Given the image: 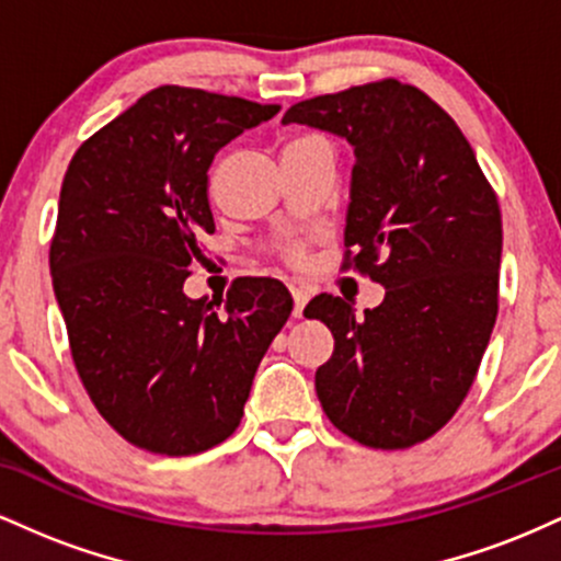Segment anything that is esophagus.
<instances>
[{
  "label": "esophagus",
  "mask_w": 561,
  "mask_h": 561,
  "mask_svg": "<svg viewBox=\"0 0 561 561\" xmlns=\"http://www.w3.org/2000/svg\"><path fill=\"white\" fill-rule=\"evenodd\" d=\"M289 293H293V300H295L293 317L300 319L302 317V308H306V302H308V293L302 287H293V289H289Z\"/></svg>",
  "instance_id": "esophagus-1"
}]
</instances>
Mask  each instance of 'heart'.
<instances>
[{
  "instance_id": "1",
  "label": "heart",
  "mask_w": 561,
  "mask_h": 561,
  "mask_svg": "<svg viewBox=\"0 0 561 561\" xmlns=\"http://www.w3.org/2000/svg\"><path fill=\"white\" fill-rule=\"evenodd\" d=\"M289 255H293V259H298V255H300V253H298V250H293V253H289Z\"/></svg>"
}]
</instances>
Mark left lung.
Returning a JSON list of instances; mask_svg holds the SVG:
<instances>
[{
    "instance_id": "1",
    "label": "left lung",
    "mask_w": 561,
    "mask_h": 561,
    "mask_svg": "<svg viewBox=\"0 0 561 561\" xmlns=\"http://www.w3.org/2000/svg\"><path fill=\"white\" fill-rule=\"evenodd\" d=\"M282 124L353 145L343 268L385 287L362 319L327 293L302 311L334 337L332 358L317 369L321 409L362 446H416L456 414L491 340L499 197L461 128L411 83L382 79L311 96Z\"/></svg>"
}]
</instances>
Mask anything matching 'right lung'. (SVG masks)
Listing matches in <instances>:
<instances>
[{
	"label": "right lung",
	"mask_w": 561,
	"mask_h": 561,
	"mask_svg": "<svg viewBox=\"0 0 561 561\" xmlns=\"http://www.w3.org/2000/svg\"><path fill=\"white\" fill-rule=\"evenodd\" d=\"M279 105L158 87L76 150L62 179L49 268L70 356L105 422L131 446L190 456L242 420L255 369L293 311L272 276L227 298L184 295L216 224L208 169Z\"/></svg>",
	"instance_id": "add662e5"
}]
</instances>
